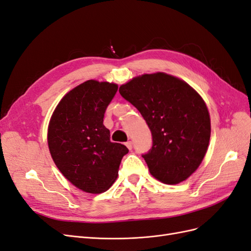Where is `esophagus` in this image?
<instances>
[{
  "instance_id": "34e87169",
  "label": "esophagus",
  "mask_w": 251,
  "mask_h": 251,
  "mask_svg": "<svg viewBox=\"0 0 251 251\" xmlns=\"http://www.w3.org/2000/svg\"><path fill=\"white\" fill-rule=\"evenodd\" d=\"M126 148H127L128 150H132L133 143H132V141H127V142H126Z\"/></svg>"
}]
</instances>
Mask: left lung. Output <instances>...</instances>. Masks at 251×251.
Segmentation results:
<instances>
[{"label": "left lung", "instance_id": "obj_1", "mask_svg": "<svg viewBox=\"0 0 251 251\" xmlns=\"http://www.w3.org/2000/svg\"><path fill=\"white\" fill-rule=\"evenodd\" d=\"M142 115L151 148L142 157L150 173L178 184L198 169L210 138V118L201 96L186 82L165 73L144 74L119 88Z\"/></svg>", "mask_w": 251, "mask_h": 251}]
</instances>
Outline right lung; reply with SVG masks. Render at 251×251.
Returning <instances> with one entry per match:
<instances>
[{"instance_id":"1","label":"right lung","mask_w":251,"mask_h":251,"mask_svg":"<svg viewBox=\"0 0 251 251\" xmlns=\"http://www.w3.org/2000/svg\"><path fill=\"white\" fill-rule=\"evenodd\" d=\"M117 85L88 80L59 101L48 127V146L57 169L73 185L100 194L114 183L126 146L111 142L103 126Z\"/></svg>"}]
</instances>
